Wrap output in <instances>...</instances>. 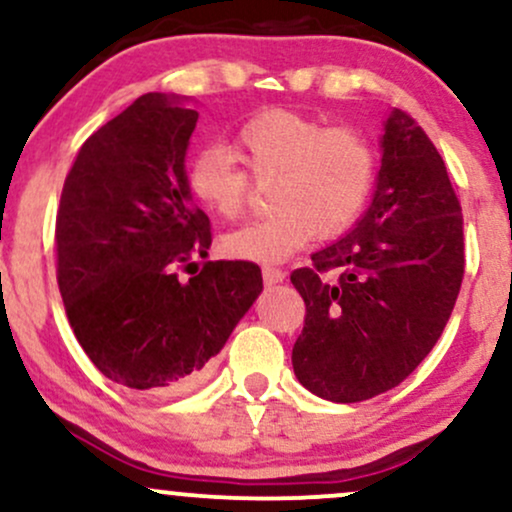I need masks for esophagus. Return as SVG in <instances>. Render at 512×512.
Masks as SVG:
<instances>
[{
    "mask_svg": "<svg viewBox=\"0 0 512 512\" xmlns=\"http://www.w3.org/2000/svg\"><path fill=\"white\" fill-rule=\"evenodd\" d=\"M262 279H264V284H281V281L286 279V272L279 267H264Z\"/></svg>",
    "mask_w": 512,
    "mask_h": 512,
    "instance_id": "obj_1",
    "label": "esophagus"
}]
</instances>
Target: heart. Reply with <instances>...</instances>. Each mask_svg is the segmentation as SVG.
I'll return each mask as SVG.
<instances>
[{"label": "heart", "mask_w": 512, "mask_h": 512, "mask_svg": "<svg viewBox=\"0 0 512 512\" xmlns=\"http://www.w3.org/2000/svg\"><path fill=\"white\" fill-rule=\"evenodd\" d=\"M236 154L255 180L274 178L272 214L223 238V250L238 260L284 262L317 231L339 236L373 195L375 151L351 127H327L315 117L272 108L240 125ZM239 164L221 144L199 146L187 161V190L219 219H238L248 207L252 182Z\"/></svg>", "instance_id": "heart-1"}]
</instances>
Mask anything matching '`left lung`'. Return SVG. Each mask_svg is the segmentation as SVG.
Wrapping results in <instances>:
<instances>
[{
  "instance_id": "1",
  "label": "left lung",
  "mask_w": 512,
  "mask_h": 512,
  "mask_svg": "<svg viewBox=\"0 0 512 512\" xmlns=\"http://www.w3.org/2000/svg\"><path fill=\"white\" fill-rule=\"evenodd\" d=\"M380 149L366 214L315 252L313 267L291 274L305 301L293 370L330 402H363L414 373L448 325L464 276L462 207L438 149L397 108Z\"/></svg>"
}]
</instances>
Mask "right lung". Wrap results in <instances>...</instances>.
I'll list each match as a JSON object with an SVG mask.
<instances>
[{
	"mask_svg": "<svg viewBox=\"0 0 512 512\" xmlns=\"http://www.w3.org/2000/svg\"><path fill=\"white\" fill-rule=\"evenodd\" d=\"M197 110L144 93L76 154L57 209V284L81 349L139 392L197 385L262 291L255 262H204L209 216L192 204L185 154Z\"/></svg>",
	"mask_w": 512,
	"mask_h": 512,
	"instance_id": "obj_1",
	"label": "right lung"
}]
</instances>
